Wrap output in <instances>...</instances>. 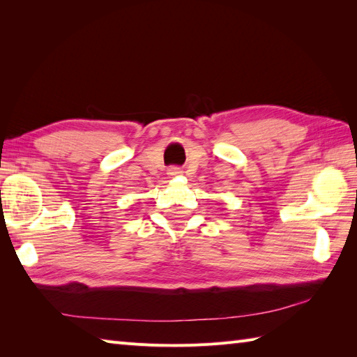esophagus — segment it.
<instances>
[{"mask_svg":"<svg viewBox=\"0 0 357 357\" xmlns=\"http://www.w3.org/2000/svg\"><path fill=\"white\" fill-rule=\"evenodd\" d=\"M181 170L178 169V167H172V169H169V174L170 176H176V174H179Z\"/></svg>","mask_w":357,"mask_h":357,"instance_id":"esophagus-1","label":"esophagus"}]
</instances>
